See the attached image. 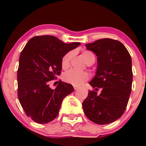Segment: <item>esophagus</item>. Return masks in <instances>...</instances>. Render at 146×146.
Here are the masks:
<instances>
[{
    "label": "esophagus",
    "instance_id": "34e87169",
    "mask_svg": "<svg viewBox=\"0 0 146 146\" xmlns=\"http://www.w3.org/2000/svg\"><path fill=\"white\" fill-rule=\"evenodd\" d=\"M73 88H74L75 90H77V89H78V88H79V86H75V85H74V86H73Z\"/></svg>",
    "mask_w": 146,
    "mask_h": 146
}]
</instances>
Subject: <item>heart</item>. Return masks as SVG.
Masks as SVG:
<instances>
[{"mask_svg":"<svg viewBox=\"0 0 146 146\" xmlns=\"http://www.w3.org/2000/svg\"><path fill=\"white\" fill-rule=\"evenodd\" d=\"M85 62L90 64H93L95 62V56L91 51H84L82 53ZM73 56V52L69 51L63 56L62 59L61 65L63 69H66L68 68L70 65L71 60ZM89 78V75L88 73L85 71H78L75 70L71 69L66 71L63 75V80L66 82H68L75 86H80L85 81H86Z\"/></svg>","mask_w":146,"mask_h":146,"instance_id":"b5f03b06","label":"heart"}]
</instances>
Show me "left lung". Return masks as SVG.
<instances>
[{
    "label": "left lung",
    "mask_w": 146,
    "mask_h": 146,
    "mask_svg": "<svg viewBox=\"0 0 146 146\" xmlns=\"http://www.w3.org/2000/svg\"><path fill=\"white\" fill-rule=\"evenodd\" d=\"M97 56L98 67L89 84L102 88L100 94L90 90L83 102V110L91 121L100 125L114 122L124 113L132 90V60L119 41L104 38L85 44Z\"/></svg>",
    "instance_id": "obj_1"
}]
</instances>
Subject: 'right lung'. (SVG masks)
Returning <instances> with one entry per match:
<instances>
[{"label":"right lung","mask_w":146,"mask_h":146,"mask_svg":"<svg viewBox=\"0 0 146 146\" xmlns=\"http://www.w3.org/2000/svg\"><path fill=\"white\" fill-rule=\"evenodd\" d=\"M80 42L70 44L53 36H35L30 39L19 58L18 96L25 113L38 123L53 121L59 113L63 99L74 90L73 86L59 81L55 89L48 85L62 71L63 56L77 48Z\"/></svg>","instance_id":"1"}]
</instances>
